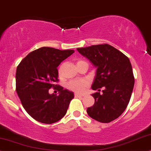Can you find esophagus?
Instances as JSON below:
<instances>
[{"mask_svg": "<svg viewBox=\"0 0 151 151\" xmlns=\"http://www.w3.org/2000/svg\"><path fill=\"white\" fill-rule=\"evenodd\" d=\"M75 96L76 97H82V96H83L81 95V94H75Z\"/></svg>", "mask_w": 151, "mask_h": 151, "instance_id": "obj_1", "label": "esophagus"}]
</instances>
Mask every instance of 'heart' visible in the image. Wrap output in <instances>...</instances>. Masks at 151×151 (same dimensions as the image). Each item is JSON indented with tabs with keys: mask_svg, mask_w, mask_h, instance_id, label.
I'll return each mask as SVG.
<instances>
[{
	"mask_svg": "<svg viewBox=\"0 0 151 151\" xmlns=\"http://www.w3.org/2000/svg\"><path fill=\"white\" fill-rule=\"evenodd\" d=\"M82 62H85V61L80 60L77 62L76 65H78ZM62 68L63 65L60 66L58 69V74L59 77H61L62 75ZM89 83L85 80H80V81H70L67 84V87L70 90L73 91V92L77 93H83L85 90L88 87Z\"/></svg>",
	"mask_w": 151,
	"mask_h": 151,
	"instance_id": "heart-1",
	"label": "heart"
}]
</instances>
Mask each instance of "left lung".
I'll use <instances>...</instances> for the list:
<instances>
[{
  "instance_id": "left-lung-1",
  "label": "left lung",
  "mask_w": 151,
  "mask_h": 151,
  "mask_svg": "<svg viewBox=\"0 0 151 151\" xmlns=\"http://www.w3.org/2000/svg\"><path fill=\"white\" fill-rule=\"evenodd\" d=\"M83 57L96 68L92 89L94 104L87 108V114L101 122L118 118L129 104L134 85L132 67L129 58L108 44L77 48ZM103 87V93L100 88Z\"/></svg>"
}]
</instances>
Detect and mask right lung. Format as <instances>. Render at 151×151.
Listing matches in <instances>:
<instances>
[{"mask_svg": "<svg viewBox=\"0 0 151 151\" xmlns=\"http://www.w3.org/2000/svg\"><path fill=\"white\" fill-rule=\"evenodd\" d=\"M73 52L42 47L29 53L18 65L17 93L25 111L38 122L52 124L66 115L73 92L55 83L59 81L57 66ZM52 86L58 90L59 96L49 94Z\"/></svg>", "mask_w": 151, "mask_h": 151, "instance_id": "1", "label": "right lung"}]
</instances>
